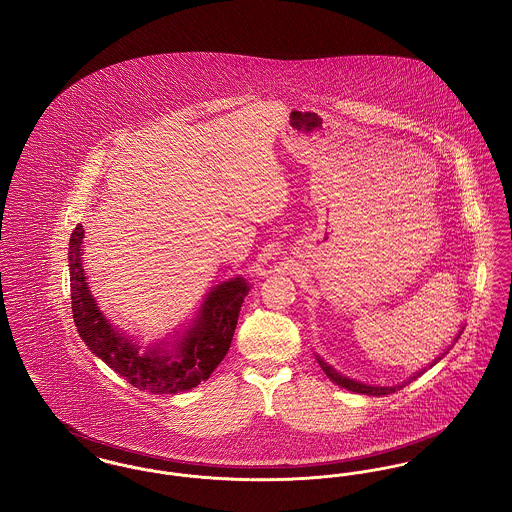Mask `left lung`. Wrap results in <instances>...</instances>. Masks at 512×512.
Segmentation results:
<instances>
[{
  "instance_id": "obj_1",
  "label": "left lung",
  "mask_w": 512,
  "mask_h": 512,
  "mask_svg": "<svg viewBox=\"0 0 512 512\" xmlns=\"http://www.w3.org/2000/svg\"><path fill=\"white\" fill-rule=\"evenodd\" d=\"M461 336V334H459ZM318 365L320 368L326 372V376L332 380V382H336L338 386L341 388H345V390L355 391V393H365V395H388V393H393L395 390H399V388H405L409 382H405V384H401V386H395V388H380V386H366V384H361V382H355V380H349V378H345V376H341L340 372H336L332 366L326 365L320 357H317ZM418 376L422 374V370H418L416 372ZM416 378V376H413Z\"/></svg>"
}]
</instances>
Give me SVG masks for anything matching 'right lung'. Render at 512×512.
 I'll list each match as a JSON object with an SVG mask.
<instances>
[{
  "instance_id": "add662e5",
  "label": "right lung",
  "mask_w": 512,
  "mask_h": 512,
  "mask_svg": "<svg viewBox=\"0 0 512 512\" xmlns=\"http://www.w3.org/2000/svg\"><path fill=\"white\" fill-rule=\"evenodd\" d=\"M82 238L84 228L76 224L69 242L71 303L74 324L84 343L105 365L138 390L178 393L192 390L207 380L228 353L234 338L238 315L249 292L244 278L224 282L207 295L194 328L174 355L165 349H153L140 355L138 347L117 334L109 320L99 313L80 261Z\"/></svg>"
}]
</instances>
